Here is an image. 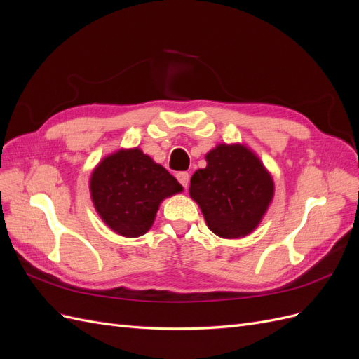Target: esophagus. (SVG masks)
Returning <instances> with one entry per match:
<instances>
[{"label": "esophagus", "mask_w": 359, "mask_h": 359, "mask_svg": "<svg viewBox=\"0 0 359 359\" xmlns=\"http://www.w3.org/2000/svg\"><path fill=\"white\" fill-rule=\"evenodd\" d=\"M177 178H178L180 184H181L184 189L189 187V182H190V173L189 172H178L177 173Z\"/></svg>", "instance_id": "obj_1"}]
</instances>
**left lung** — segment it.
I'll use <instances>...</instances> for the list:
<instances>
[{
  "instance_id": "8db88e82",
  "label": "left lung",
  "mask_w": 359,
  "mask_h": 359,
  "mask_svg": "<svg viewBox=\"0 0 359 359\" xmlns=\"http://www.w3.org/2000/svg\"><path fill=\"white\" fill-rule=\"evenodd\" d=\"M193 173L190 198L217 236L236 240L252 233L274 198V180L244 144H219Z\"/></svg>"
}]
</instances>
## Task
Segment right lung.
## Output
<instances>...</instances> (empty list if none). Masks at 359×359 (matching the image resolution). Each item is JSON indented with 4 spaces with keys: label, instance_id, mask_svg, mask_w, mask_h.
Segmentation results:
<instances>
[{
    "label": "right lung",
    "instance_id": "add662e5",
    "mask_svg": "<svg viewBox=\"0 0 359 359\" xmlns=\"http://www.w3.org/2000/svg\"><path fill=\"white\" fill-rule=\"evenodd\" d=\"M180 191L181 184L137 147L106 156L90 178L97 214L109 229L126 238L147 233L163 199Z\"/></svg>",
    "mask_w": 359,
    "mask_h": 359
}]
</instances>
